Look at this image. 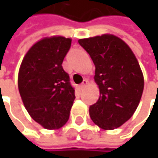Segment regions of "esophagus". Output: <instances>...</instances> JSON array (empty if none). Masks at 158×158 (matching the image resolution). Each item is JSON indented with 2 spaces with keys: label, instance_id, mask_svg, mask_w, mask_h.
<instances>
[{
  "label": "esophagus",
  "instance_id": "obj_1",
  "mask_svg": "<svg viewBox=\"0 0 158 158\" xmlns=\"http://www.w3.org/2000/svg\"><path fill=\"white\" fill-rule=\"evenodd\" d=\"M87 84H88V80H86V79L83 80V82H82V83H81V85H80V89H83L84 87H85Z\"/></svg>",
  "mask_w": 158,
  "mask_h": 158
}]
</instances>
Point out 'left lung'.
<instances>
[{"label": "left lung", "instance_id": "1", "mask_svg": "<svg viewBox=\"0 0 158 158\" xmlns=\"http://www.w3.org/2000/svg\"><path fill=\"white\" fill-rule=\"evenodd\" d=\"M95 65L100 96L89 106V116L103 129H114L135 112L143 95V72L130 47L119 38L105 34L79 40Z\"/></svg>", "mask_w": 158, "mask_h": 158}]
</instances>
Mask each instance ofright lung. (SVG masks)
<instances>
[{
	"label": "right lung",
	"mask_w": 158,
	"mask_h": 158,
	"mask_svg": "<svg viewBox=\"0 0 158 158\" xmlns=\"http://www.w3.org/2000/svg\"><path fill=\"white\" fill-rule=\"evenodd\" d=\"M71 40L46 38L28 51L18 74V89L27 112L46 129L66 124L76 98L75 89L62 62Z\"/></svg>",
	"instance_id": "1"
}]
</instances>
